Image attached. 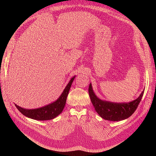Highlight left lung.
<instances>
[{
  "label": "left lung",
  "instance_id": "8db88e82",
  "mask_svg": "<svg viewBox=\"0 0 156 156\" xmlns=\"http://www.w3.org/2000/svg\"><path fill=\"white\" fill-rule=\"evenodd\" d=\"M144 91L136 99L131 102L115 103L99 99L93 92L91 83L88 89L89 94L96 112L104 119L110 121H120L129 117L137 108Z\"/></svg>",
  "mask_w": 156,
  "mask_h": 156
}]
</instances>
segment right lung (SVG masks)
I'll use <instances>...</instances> for the list:
<instances>
[{
	"label": "right lung",
	"mask_w": 156,
	"mask_h": 156,
	"mask_svg": "<svg viewBox=\"0 0 156 156\" xmlns=\"http://www.w3.org/2000/svg\"><path fill=\"white\" fill-rule=\"evenodd\" d=\"M75 77V76L72 78L60 98L53 103L36 109H26L19 107L16 104L15 105L22 114L32 119L37 120H48L53 119L61 114L66 104V98H67Z\"/></svg>",
	"instance_id": "1"
}]
</instances>
